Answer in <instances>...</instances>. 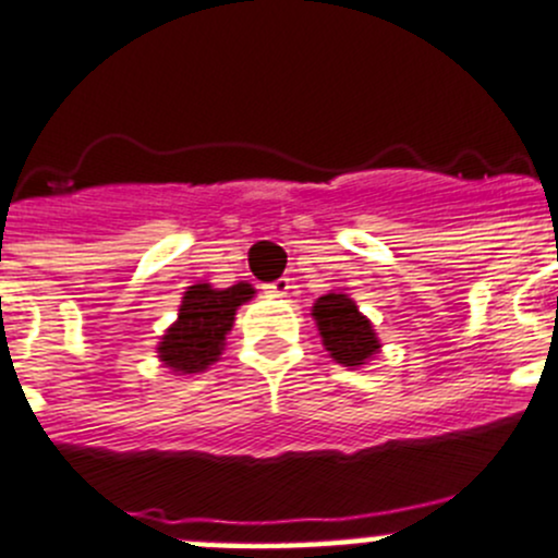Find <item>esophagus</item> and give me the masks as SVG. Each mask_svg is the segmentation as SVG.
<instances>
[{
	"mask_svg": "<svg viewBox=\"0 0 558 558\" xmlns=\"http://www.w3.org/2000/svg\"><path fill=\"white\" fill-rule=\"evenodd\" d=\"M289 289H291L289 278H280V280H275V283L264 286V291H267L269 296H286V294H289Z\"/></svg>",
	"mask_w": 558,
	"mask_h": 558,
	"instance_id": "34e87169",
	"label": "esophagus"
}]
</instances>
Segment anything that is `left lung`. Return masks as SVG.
<instances>
[{
  "label": "left lung",
  "mask_w": 558,
  "mask_h": 558,
  "mask_svg": "<svg viewBox=\"0 0 558 558\" xmlns=\"http://www.w3.org/2000/svg\"><path fill=\"white\" fill-rule=\"evenodd\" d=\"M313 320L329 356L348 369H359L380 353L373 320L359 311L356 300L342 291H329L313 302Z\"/></svg>",
  "instance_id": "obj_1"
}]
</instances>
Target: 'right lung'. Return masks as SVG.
Segmentation results:
<instances>
[{"label":"right lung","mask_w":558,"mask_h":558,"mask_svg":"<svg viewBox=\"0 0 558 558\" xmlns=\"http://www.w3.org/2000/svg\"><path fill=\"white\" fill-rule=\"evenodd\" d=\"M253 294L256 289L245 280L229 286V289H216L205 280L189 286L183 302H180L178 318L156 345L159 362L172 375L205 373L210 364L221 359L238 307L251 302Z\"/></svg>","instance_id":"obj_1"}]
</instances>
